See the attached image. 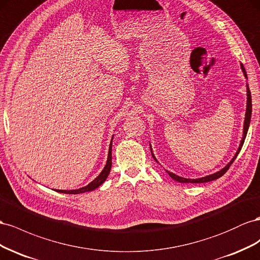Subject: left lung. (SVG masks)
<instances>
[{
    "instance_id": "obj_1",
    "label": "left lung",
    "mask_w": 260,
    "mask_h": 260,
    "mask_svg": "<svg viewBox=\"0 0 260 260\" xmlns=\"http://www.w3.org/2000/svg\"><path fill=\"white\" fill-rule=\"evenodd\" d=\"M241 68H242V71H243V73H244V76H245V78L247 79V74H246V71H245V69H244L243 64H241ZM246 87H247V105H246L245 121H244V131H243V137H242V140H241V144H240L239 149H237V151H236V153H235L234 157L232 158V160L230 161V162L228 163V165H226V166H225L223 169H221L220 171H218V172H216V173H213V174H210V175L204 176V177H199V179H185V177H182V176L176 175V174H174V173H172V172H169V171H167V172H168V174H169L170 176H171L173 180H175V181H177V182H180V183H206V182H210V181H214V180L219 179V177H221L222 175H223V174H224V173L228 171L229 168L231 167V165H232V163L234 162V160L236 159L237 154L240 153V151H241V149H242V147H243V144H244V142H245V138H246V135H247V131H248V127H249L250 117H251V95H250V91H249L248 85H246ZM150 150H151V154H152L153 159H154L155 161H157V159H155L154 154H153V152H152V149H151V145H150ZM157 162H158V161H157Z\"/></svg>"
}]
</instances>
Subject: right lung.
I'll return each mask as SVG.
<instances>
[{"mask_svg":"<svg viewBox=\"0 0 260 260\" xmlns=\"http://www.w3.org/2000/svg\"><path fill=\"white\" fill-rule=\"evenodd\" d=\"M111 167H112V140H111V144H110V147H109V153H108V160H107V163H106V167L103 168L101 173L97 177H95V179L91 183H89L87 186L78 188V189H73V190L56 189V191L63 192V194H81V192L90 191V190H93L95 188H98L100 185L107 180V177H108V175L110 173Z\"/></svg>","mask_w":260,"mask_h":260,"instance_id":"right-lung-1","label":"right lung"}]
</instances>
